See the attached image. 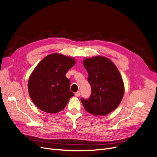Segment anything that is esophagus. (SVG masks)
<instances>
[{"label":"esophagus","instance_id":"esophagus-1","mask_svg":"<svg viewBox=\"0 0 157 157\" xmlns=\"http://www.w3.org/2000/svg\"><path fill=\"white\" fill-rule=\"evenodd\" d=\"M80 95H81V93H80L79 91H78V92H77L75 93V96H76V97H79Z\"/></svg>","mask_w":157,"mask_h":157}]
</instances>
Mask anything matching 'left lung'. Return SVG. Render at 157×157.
<instances>
[{
	"mask_svg": "<svg viewBox=\"0 0 157 157\" xmlns=\"http://www.w3.org/2000/svg\"><path fill=\"white\" fill-rule=\"evenodd\" d=\"M83 65L92 92L87 99L81 98V102L87 112L105 116L117 108L124 94L120 72L109 59L101 56L86 59Z\"/></svg>",
	"mask_w": 157,
	"mask_h": 157,
	"instance_id": "left-lung-1",
	"label": "left lung"
}]
</instances>
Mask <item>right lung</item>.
Returning <instances> with one entry per match:
<instances>
[{
  "mask_svg": "<svg viewBox=\"0 0 157 157\" xmlns=\"http://www.w3.org/2000/svg\"><path fill=\"white\" fill-rule=\"evenodd\" d=\"M72 58L59 53L49 55L41 60L29 78L28 89L32 102L49 113L63 110L74 96L70 80L65 74L75 64Z\"/></svg>",
  "mask_w": 157,
  "mask_h": 157,
  "instance_id": "obj_1",
  "label": "right lung"
}]
</instances>
